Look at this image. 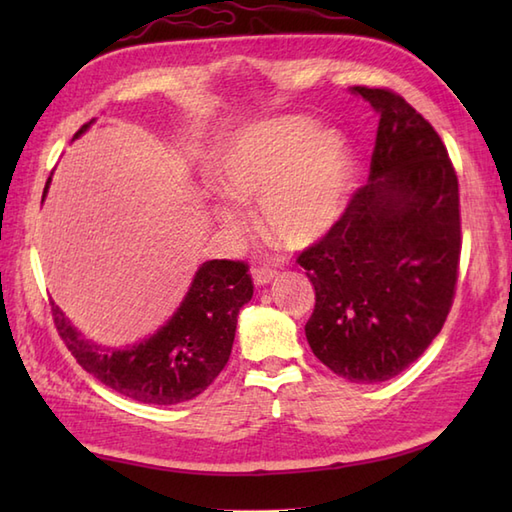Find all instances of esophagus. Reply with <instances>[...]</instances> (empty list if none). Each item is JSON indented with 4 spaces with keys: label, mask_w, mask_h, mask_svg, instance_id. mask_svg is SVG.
Listing matches in <instances>:
<instances>
[{
    "label": "esophagus",
    "mask_w": 512,
    "mask_h": 512,
    "mask_svg": "<svg viewBox=\"0 0 512 512\" xmlns=\"http://www.w3.org/2000/svg\"><path fill=\"white\" fill-rule=\"evenodd\" d=\"M250 275H253L255 286H268L270 281L277 277L273 268H253V270H250Z\"/></svg>",
    "instance_id": "obj_1"
}]
</instances>
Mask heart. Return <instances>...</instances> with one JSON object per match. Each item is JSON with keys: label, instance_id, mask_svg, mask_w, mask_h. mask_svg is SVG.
I'll return each mask as SVG.
<instances>
[{"label": "heart", "instance_id": "b5f03b06", "mask_svg": "<svg viewBox=\"0 0 512 512\" xmlns=\"http://www.w3.org/2000/svg\"><path fill=\"white\" fill-rule=\"evenodd\" d=\"M211 182L224 198L259 202L264 233L290 250L323 242L341 222L352 184V151L336 129L308 116L246 125L215 149ZM217 220L239 228L237 211L217 206Z\"/></svg>", "mask_w": 512, "mask_h": 512}]
</instances>
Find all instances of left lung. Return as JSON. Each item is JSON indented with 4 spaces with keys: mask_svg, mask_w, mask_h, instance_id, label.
<instances>
[{
    "mask_svg": "<svg viewBox=\"0 0 512 512\" xmlns=\"http://www.w3.org/2000/svg\"><path fill=\"white\" fill-rule=\"evenodd\" d=\"M380 116L372 171L341 222L299 255L314 286L306 339L350 383H383L442 330L460 262L458 176L436 134L402 96L350 88Z\"/></svg>",
    "mask_w": 512,
    "mask_h": 512,
    "instance_id": "left-lung-1",
    "label": "left lung"
}]
</instances>
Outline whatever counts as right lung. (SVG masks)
Here are the masks:
<instances>
[{"label": "right lung", "instance_id": "right-lung-1", "mask_svg": "<svg viewBox=\"0 0 512 512\" xmlns=\"http://www.w3.org/2000/svg\"><path fill=\"white\" fill-rule=\"evenodd\" d=\"M94 118L74 138L88 132ZM52 178L43 189L46 200ZM253 297L248 266L211 259L195 270L182 303L165 325L125 347L94 343L74 328L52 303L61 339L85 372L103 385L147 405H178L200 396L228 363L233 350L239 308Z\"/></svg>", "mask_w": 512, "mask_h": 512}]
</instances>
